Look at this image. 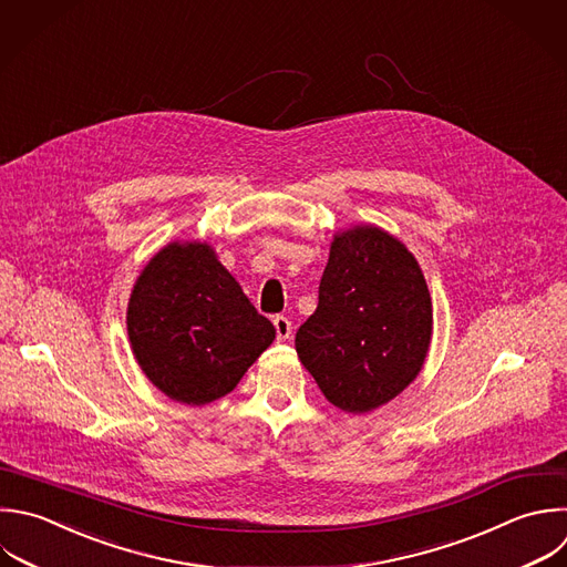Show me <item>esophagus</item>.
<instances>
[{
	"label": "esophagus",
	"mask_w": 567,
	"mask_h": 567,
	"mask_svg": "<svg viewBox=\"0 0 567 567\" xmlns=\"http://www.w3.org/2000/svg\"><path fill=\"white\" fill-rule=\"evenodd\" d=\"M272 323H275V330H277V339H279V341L290 339V334H292V323H290L288 317L277 315V317L272 319Z\"/></svg>",
	"instance_id": "esophagus-1"
}]
</instances>
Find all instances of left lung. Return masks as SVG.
I'll use <instances>...</instances> for the list:
<instances>
[{"label":"left lung","instance_id":"8db88e82","mask_svg":"<svg viewBox=\"0 0 567 567\" xmlns=\"http://www.w3.org/2000/svg\"><path fill=\"white\" fill-rule=\"evenodd\" d=\"M432 339V301L414 255L377 226L337 233L317 310L297 330L301 363L352 414L403 392Z\"/></svg>","mask_w":567,"mask_h":567}]
</instances>
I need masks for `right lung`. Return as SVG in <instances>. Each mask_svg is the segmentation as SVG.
Returning <instances> with one entry per match:
<instances>
[{
  "mask_svg": "<svg viewBox=\"0 0 567 567\" xmlns=\"http://www.w3.org/2000/svg\"><path fill=\"white\" fill-rule=\"evenodd\" d=\"M126 326L144 374L188 405L233 392L275 339V326L199 241H173L146 264Z\"/></svg>",
  "mask_w": 567,
  "mask_h": 567,
  "instance_id": "add662e5",
  "label": "right lung"
}]
</instances>
